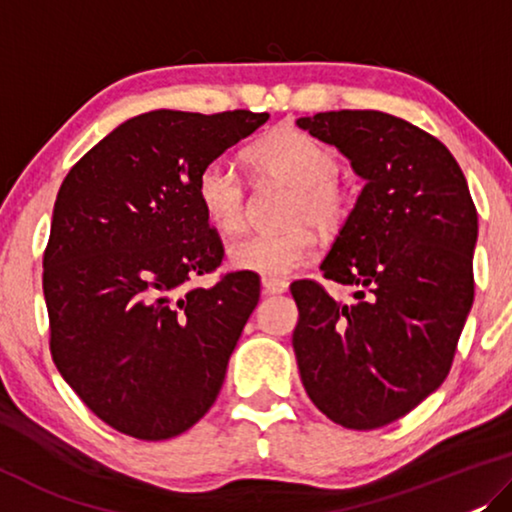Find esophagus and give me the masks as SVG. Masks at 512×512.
<instances>
[{
    "label": "esophagus",
    "instance_id": "34e87169",
    "mask_svg": "<svg viewBox=\"0 0 512 512\" xmlns=\"http://www.w3.org/2000/svg\"><path fill=\"white\" fill-rule=\"evenodd\" d=\"M262 287H264V292H269V294H283V292H287V280H280V278H264L262 280Z\"/></svg>",
    "mask_w": 512,
    "mask_h": 512
}]
</instances>
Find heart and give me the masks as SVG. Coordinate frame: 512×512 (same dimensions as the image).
Segmentation results:
<instances>
[{"label": "heart", "instance_id": "obj_1", "mask_svg": "<svg viewBox=\"0 0 512 512\" xmlns=\"http://www.w3.org/2000/svg\"><path fill=\"white\" fill-rule=\"evenodd\" d=\"M248 162L259 178L290 187L283 232L250 234L229 246V264L264 278H287L311 262L322 234H338L348 225L355 197L338 181L341 162L334 150L299 129H278L248 150ZM197 199L206 220L222 234L246 225L248 192L239 171L225 160L208 162L197 176Z\"/></svg>", "mask_w": 512, "mask_h": 512}]
</instances>
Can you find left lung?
Returning <instances> with one entry per match:
<instances>
[{
	"instance_id": "obj_1",
	"label": "left lung",
	"mask_w": 512,
	"mask_h": 512,
	"mask_svg": "<svg viewBox=\"0 0 512 512\" xmlns=\"http://www.w3.org/2000/svg\"><path fill=\"white\" fill-rule=\"evenodd\" d=\"M297 125L366 181L320 266L355 299L336 301L318 280L290 285L301 383L331 422L378 429L448 378L473 306L478 213L450 150L408 120L327 111Z\"/></svg>"
}]
</instances>
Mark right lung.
I'll return each mask as SVG.
<instances>
[{
  "instance_id": "right-lung-1",
  "label": "right lung",
  "mask_w": 512,
  "mask_h": 512,
  "mask_svg": "<svg viewBox=\"0 0 512 512\" xmlns=\"http://www.w3.org/2000/svg\"><path fill=\"white\" fill-rule=\"evenodd\" d=\"M266 120L243 109L136 115L60 185L43 250L50 355L120 434L167 441L218 399L259 276L229 271L208 290L190 287L225 257L197 176Z\"/></svg>"
}]
</instances>
